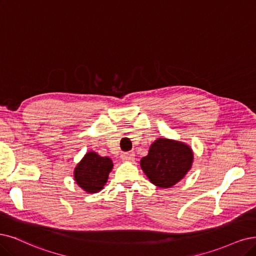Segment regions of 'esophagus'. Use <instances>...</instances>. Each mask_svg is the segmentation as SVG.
I'll return each instance as SVG.
<instances>
[{
	"label": "esophagus",
	"instance_id": "obj_1",
	"mask_svg": "<svg viewBox=\"0 0 256 256\" xmlns=\"http://www.w3.org/2000/svg\"><path fill=\"white\" fill-rule=\"evenodd\" d=\"M122 162H134L135 159V154L132 152H128V153H122L120 156Z\"/></svg>",
	"mask_w": 256,
	"mask_h": 256
}]
</instances>
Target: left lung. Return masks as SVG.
<instances>
[{
	"label": "left lung",
	"mask_w": 256,
	"mask_h": 256,
	"mask_svg": "<svg viewBox=\"0 0 256 256\" xmlns=\"http://www.w3.org/2000/svg\"><path fill=\"white\" fill-rule=\"evenodd\" d=\"M192 148L180 141L158 138L150 144L140 166L158 188H171L186 175L193 164Z\"/></svg>",
	"instance_id": "8db88e82"
}]
</instances>
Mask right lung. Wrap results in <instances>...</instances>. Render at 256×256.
Here are the masks:
<instances>
[{"label":"right lung","instance_id":"add662e5","mask_svg":"<svg viewBox=\"0 0 256 256\" xmlns=\"http://www.w3.org/2000/svg\"><path fill=\"white\" fill-rule=\"evenodd\" d=\"M114 164L108 157L88 152L74 168V182L88 193H97L106 186Z\"/></svg>","mask_w":256,"mask_h":256}]
</instances>
